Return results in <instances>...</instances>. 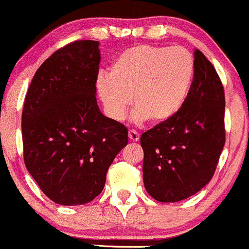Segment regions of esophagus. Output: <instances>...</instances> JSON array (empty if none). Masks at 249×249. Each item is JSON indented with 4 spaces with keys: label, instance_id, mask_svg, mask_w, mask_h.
<instances>
[{
    "label": "esophagus",
    "instance_id": "obj_1",
    "mask_svg": "<svg viewBox=\"0 0 249 249\" xmlns=\"http://www.w3.org/2000/svg\"><path fill=\"white\" fill-rule=\"evenodd\" d=\"M128 138H129V140H132V142H138V140H139V134H138L137 130L130 129L129 132H128Z\"/></svg>",
    "mask_w": 249,
    "mask_h": 249
}]
</instances>
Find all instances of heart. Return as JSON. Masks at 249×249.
Segmentation results:
<instances>
[{"instance_id": "1", "label": "heart", "mask_w": 249, "mask_h": 249, "mask_svg": "<svg viewBox=\"0 0 249 249\" xmlns=\"http://www.w3.org/2000/svg\"><path fill=\"white\" fill-rule=\"evenodd\" d=\"M194 71L193 55L185 48L139 44L115 59L109 75L98 76V94L115 121L125 116L133 97L137 121L161 124L183 107Z\"/></svg>"}]
</instances>
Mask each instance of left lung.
<instances>
[{"label":"left lung","mask_w":249,"mask_h":249,"mask_svg":"<svg viewBox=\"0 0 249 249\" xmlns=\"http://www.w3.org/2000/svg\"><path fill=\"white\" fill-rule=\"evenodd\" d=\"M194 56V81L180 111L140 137L144 186L160 202L185 200L207 185L225 144L223 85L202 52Z\"/></svg>","instance_id":"left-lung-1"}]
</instances>
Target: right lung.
<instances>
[{"label": "right lung", "mask_w": 249, "mask_h": 249, "mask_svg": "<svg viewBox=\"0 0 249 249\" xmlns=\"http://www.w3.org/2000/svg\"><path fill=\"white\" fill-rule=\"evenodd\" d=\"M99 63V42H72L43 61L26 93L24 161L44 195L58 205L94 200L128 142L127 128L98 107Z\"/></svg>", "instance_id": "obj_1"}]
</instances>
